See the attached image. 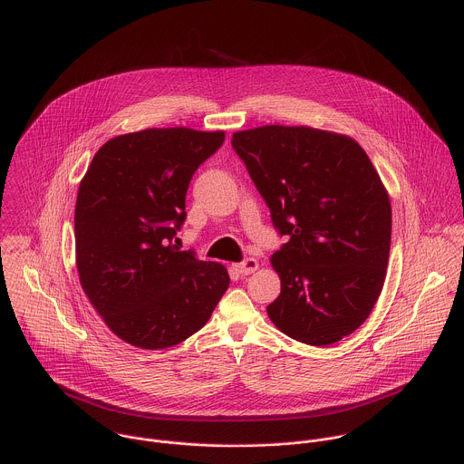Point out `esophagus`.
<instances>
[{
  "mask_svg": "<svg viewBox=\"0 0 464 464\" xmlns=\"http://www.w3.org/2000/svg\"><path fill=\"white\" fill-rule=\"evenodd\" d=\"M257 267H259V263H257L256 259H252V257H248V259H245L243 263L236 265V269H237L241 275H250V273H254Z\"/></svg>",
  "mask_w": 464,
  "mask_h": 464,
  "instance_id": "esophagus-1",
  "label": "esophagus"
}]
</instances>
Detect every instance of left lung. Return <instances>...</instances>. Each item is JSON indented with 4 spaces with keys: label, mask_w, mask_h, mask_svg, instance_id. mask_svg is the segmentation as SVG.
<instances>
[{
    "label": "left lung",
    "mask_w": 464,
    "mask_h": 464,
    "mask_svg": "<svg viewBox=\"0 0 464 464\" xmlns=\"http://www.w3.org/2000/svg\"><path fill=\"white\" fill-rule=\"evenodd\" d=\"M232 148L287 237L271 256L282 289L269 320L313 346L359 329L392 246V203L366 151L346 135L282 125L236 132Z\"/></svg>",
    "instance_id": "8db88e82"
}]
</instances>
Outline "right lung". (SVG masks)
I'll list each match as a JSON object with an SVG mask.
<instances>
[{
	"label": "right lung",
	"instance_id": "obj_1",
	"mask_svg": "<svg viewBox=\"0 0 464 464\" xmlns=\"http://www.w3.org/2000/svg\"><path fill=\"white\" fill-rule=\"evenodd\" d=\"M223 132L148 129L105 142L76 197L80 284L123 341L169 348L198 332L228 289L225 266L180 252L186 195Z\"/></svg>",
	"mask_w": 464,
	"mask_h": 464
}]
</instances>
